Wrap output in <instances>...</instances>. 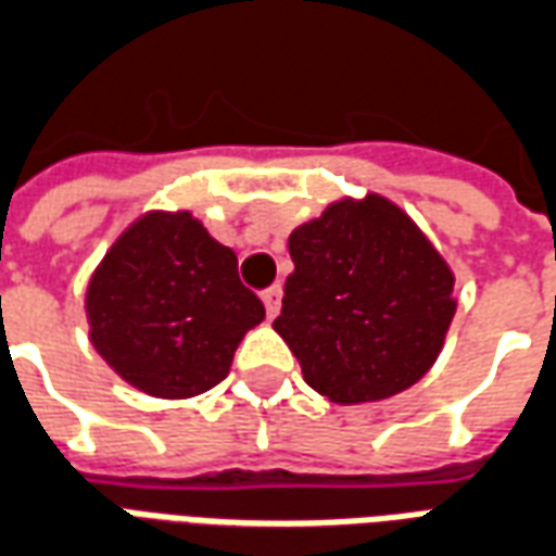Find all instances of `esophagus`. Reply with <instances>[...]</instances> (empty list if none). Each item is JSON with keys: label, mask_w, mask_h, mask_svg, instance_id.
I'll list each match as a JSON object with an SVG mask.
<instances>
[{"label": "esophagus", "mask_w": 556, "mask_h": 556, "mask_svg": "<svg viewBox=\"0 0 556 556\" xmlns=\"http://www.w3.org/2000/svg\"><path fill=\"white\" fill-rule=\"evenodd\" d=\"M262 301H265L267 318H274L279 313V303H282V289L279 286H270V289L262 291Z\"/></svg>", "instance_id": "34e87169"}]
</instances>
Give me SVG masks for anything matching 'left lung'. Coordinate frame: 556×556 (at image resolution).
<instances>
[{
    "label": "left lung",
    "instance_id": "left-lung-1",
    "mask_svg": "<svg viewBox=\"0 0 556 556\" xmlns=\"http://www.w3.org/2000/svg\"><path fill=\"white\" fill-rule=\"evenodd\" d=\"M289 253L274 330L315 393L381 402L429 372L455 315V277L402 207L378 193L339 199L291 231Z\"/></svg>",
    "mask_w": 556,
    "mask_h": 556
}]
</instances>
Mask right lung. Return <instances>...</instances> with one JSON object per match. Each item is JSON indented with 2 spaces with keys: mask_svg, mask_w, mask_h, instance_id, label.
I'll list each match as a JSON object with an SVG mask.
<instances>
[{
  "mask_svg": "<svg viewBox=\"0 0 556 556\" xmlns=\"http://www.w3.org/2000/svg\"><path fill=\"white\" fill-rule=\"evenodd\" d=\"M91 345L148 396L190 399L229 375L265 318L238 255L190 211H148L103 255L86 291Z\"/></svg>",
  "mask_w": 556,
  "mask_h": 556,
  "instance_id": "1",
  "label": "right lung"
}]
</instances>
